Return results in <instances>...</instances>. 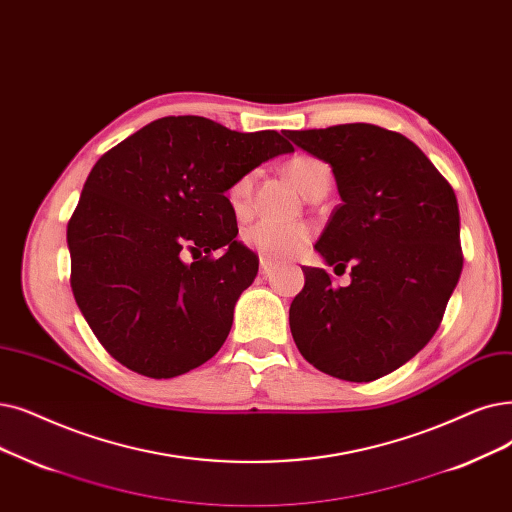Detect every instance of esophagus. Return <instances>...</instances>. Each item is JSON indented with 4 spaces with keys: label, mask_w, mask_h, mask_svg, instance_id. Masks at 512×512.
Returning a JSON list of instances; mask_svg holds the SVG:
<instances>
[{
    "label": "esophagus",
    "mask_w": 512,
    "mask_h": 512,
    "mask_svg": "<svg viewBox=\"0 0 512 512\" xmlns=\"http://www.w3.org/2000/svg\"><path fill=\"white\" fill-rule=\"evenodd\" d=\"M272 270H274L272 263L261 259V274H263V278H270V276H272Z\"/></svg>",
    "instance_id": "1"
}]
</instances>
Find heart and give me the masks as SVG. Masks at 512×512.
I'll return each instance as SVG.
<instances>
[{"label": "heart", "instance_id": "b5f03b06", "mask_svg": "<svg viewBox=\"0 0 512 512\" xmlns=\"http://www.w3.org/2000/svg\"><path fill=\"white\" fill-rule=\"evenodd\" d=\"M286 173L305 196H311L322 184L330 182L328 165L320 159L307 157V154H299V157L288 161ZM253 184L255 173H244L230 186L228 201L236 213H244L249 209ZM242 238L263 259L286 261L297 257L307 247L311 230L305 224H280V221L261 219L244 230Z\"/></svg>", "mask_w": 512, "mask_h": 512}]
</instances>
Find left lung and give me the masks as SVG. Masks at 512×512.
<instances>
[{"mask_svg": "<svg viewBox=\"0 0 512 512\" xmlns=\"http://www.w3.org/2000/svg\"><path fill=\"white\" fill-rule=\"evenodd\" d=\"M330 165L341 205L316 242L326 265L351 268L335 286L305 268L288 309L293 339L318 370L370 383L425 347L462 272L460 213L452 186L414 142L370 123L286 131Z\"/></svg>", "mask_w": 512, "mask_h": 512, "instance_id": "obj_1", "label": "left lung"}]
</instances>
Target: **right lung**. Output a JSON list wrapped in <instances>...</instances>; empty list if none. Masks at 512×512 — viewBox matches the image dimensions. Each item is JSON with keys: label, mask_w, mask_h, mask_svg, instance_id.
<instances>
[{"label": "right lung", "mask_w": 512, "mask_h": 512, "mask_svg": "<svg viewBox=\"0 0 512 512\" xmlns=\"http://www.w3.org/2000/svg\"><path fill=\"white\" fill-rule=\"evenodd\" d=\"M293 150L278 131L240 133L188 115L152 121L100 157L66 242L75 301L117 362L173 379L224 345L259 270L236 238L226 192ZM186 252L208 255L186 264Z\"/></svg>", "instance_id": "add662e5"}]
</instances>
